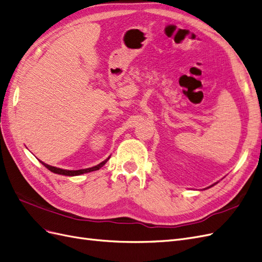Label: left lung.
Wrapping results in <instances>:
<instances>
[{
	"mask_svg": "<svg viewBox=\"0 0 262 262\" xmlns=\"http://www.w3.org/2000/svg\"><path fill=\"white\" fill-rule=\"evenodd\" d=\"M214 185H215V184H214ZM211 187H212V186H211Z\"/></svg>",
	"mask_w": 262,
	"mask_h": 262,
	"instance_id": "1",
	"label": "left lung"
}]
</instances>
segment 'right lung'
I'll return each instance as SVG.
<instances>
[{
  "mask_svg": "<svg viewBox=\"0 0 262 262\" xmlns=\"http://www.w3.org/2000/svg\"><path fill=\"white\" fill-rule=\"evenodd\" d=\"M108 160H109V157L107 158V160H105L104 162H101L100 164L94 166V167L85 168V169H78V170H67V169H62V168H58V167H53V166H50L48 164H45L41 161H40V163L45 166L46 168H48L50 171H52L54 173H59V175H63V176H78V175H82V173L91 172V171H94V170H98L99 168H101L102 166H104L107 163Z\"/></svg>",
  "mask_w": 262,
  "mask_h": 262,
  "instance_id": "obj_1",
  "label": "right lung"
}]
</instances>
